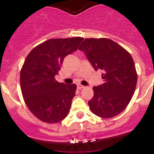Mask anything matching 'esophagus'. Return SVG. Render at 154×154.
I'll list each match as a JSON object with an SVG mask.
<instances>
[{"instance_id": "34e87169", "label": "esophagus", "mask_w": 154, "mask_h": 154, "mask_svg": "<svg viewBox=\"0 0 154 154\" xmlns=\"http://www.w3.org/2000/svg\"><path fill=\"white\" fill-rule=\"evenodd\" d=\"M83 88H84V86L83 85H77V89L81 90V89H82Z\"/></svg>"}]
</instances>
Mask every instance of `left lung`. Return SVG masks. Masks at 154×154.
<instances>
[{"label":"left lung","mask_w":154,"mask_h":154,"mask_svg":"<svg viewBox=\"0 0 154 154\" xmlns=\"http://www.w3.org/2000/svg\"><path fill=\"white\" fill-rule=\"evenodd\" d=\"M95 71H103V83L93 88L88 101L93 114L101 118L114 117L128 106L137 85V75L131 55L108 38H86L79 47Z\"/></svg>","instance_id":"1"}]
</instances>
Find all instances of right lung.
I'll return each instance as SVG.
<instances>
[{"instance_id": "add662e5", "label": "right lung", "mask_w": 154, "mask_h": 154, "mask_svg": "<svg viewBox=\"0 0 154 154\" xmlns=\"http://www.w3.org/2000/svg\"><path fill=\"white\" fill-rule=\"evenodd\" d=\"M82 38L50 39L26 56L21 70L20 85L24 102L38 119L57 123L68 115L77 85L55 79L63 59L78 48Z\"/></svg>"}]
</instances>
